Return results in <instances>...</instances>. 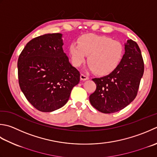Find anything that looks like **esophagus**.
Listing matches in <instances>:
<instances>
[{
	"mask_svg": "<svg viewBox=\"0 0 157 157\" xmlns=\"http://www.w3.org/2000/svg\"><path fill=\"white\" fill-rule=\"evenodd\" d=\"M80 79H81V80L85 81V80H87V79H88L89 78H88V77H87V76H86L84 74H81L80 75Z\"/></svg>",
	"mask_w": 157,
	"mask_h": 157,
	"instance_id": "34e87169",
	"label": "esophagus"
}]
</instances>
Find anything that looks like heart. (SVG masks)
Listing matches in <instances>:
<instances>
[{
	"instance_id": "b5f03b06",
	"label": "heart",
	"mask_w": 157,
	"mask_h": 157,
	"mask_svg": "<svg viewBox=\"0 0 157 157\" xmlns=\"http://www.w3.org/2000/svg\"><path fill=\"white\" fill-rule=\"evenodd\" d=\"M69 52L74 66L82 65L88 55V69L105 75L118 67L123 57L124 48L121 42L108 36L86 34L78 39V44H70Z\"/></svg>"
}]
</instances>
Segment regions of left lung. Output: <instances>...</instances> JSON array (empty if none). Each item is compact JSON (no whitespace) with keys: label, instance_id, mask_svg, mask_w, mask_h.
Listing matches in <instances>:
<instances>
[{"label":"left lung","instance_id":"obj_1","mask_svg":"<svg viewBox=\"0 0 157 157\" xmlns=\"http://www.w3.org/2000/svg\"><path fill=\"white\" fill-rule=\"evenodd\" d=\"M124 54L118 67L109 75L94 78L97 88L89 97L91 105L104 113L124 109L136 97L144 64L141 50L131 39L124 44Z\"/></svg>","mask_w":157,"mask_h":157}]
</instances>
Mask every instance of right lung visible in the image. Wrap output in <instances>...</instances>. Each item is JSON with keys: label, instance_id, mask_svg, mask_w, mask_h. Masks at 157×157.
Segmentation results:
<instances>
[{"label": "right lung", "instance_id": "add662e5", "mask_svg": "<svg viewBox=\"0 0 157 157\" xmlns=\"http://www.w3.org/2000/svg\"><path fill=\"white\" fill-rule=\"evenodd\" d=\"M63 35L45 34L28 43L18 58V80L26 99L39 111L64 106L80 74L63 49Z\"/></svg>", "mask_w": 157, "mask_h": 157}]
</instances>
